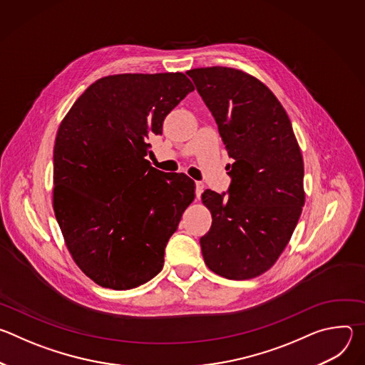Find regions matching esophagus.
Wrapping results in <instances>:
<instances>
[{"instance_id": "34e87169", "label": "esophagus", "mask_w": 365, "mask_h": 365, "mask_svg": "<svg viewBox=\"0 0 365 365\" xmlns=\"http://www.w3.org/2000/svg\"><path fill=\"white\" fill-rule=\"evenodd\" d=\"M195 186H196V189H195V190H196V197L199 199L200 195H202V192H203V189H205V185H203L202 182H196Z\"/></svg>"}]
</instances>
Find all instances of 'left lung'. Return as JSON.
Segmentation results:
<instances>
[{
	"label": "left lung",
	"instance_id": "8db88e82",
	"mask_svg": "<svg viewBox=\"0 0 365 365\" xmlns=\"http://www.w3.org/2000/svg\"><path fill=\"white\" fill-rule=\"evenodd\" d=\"M212 113L228 155L230 196L207 189L212 225L205 264L231 280L266 273L286 248L304 205L303 159L287 113L257 78L224 66L186 72Z\"/></svg>",
	"mask_w": 365,
	"mask_h": 365
}]
</instances>
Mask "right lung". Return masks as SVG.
Returning <instances> with one entry per match:
<instances>
[{"instance_id":"1","label":"right lung","mask_w":365,"mask_h":365,"mask_svg":"<svg viewBox=\"0 0 365 365\" xmlns=\"http://www.w3.org/2000/svg\"><path fill=\"white\" fill-rule=\"evenodd\" d=\"M195 89L176 73L98 79L62 120L53 150V211L78 267L128 290L163 269L165 248L193 200V182L145 159L148 138Z\"/></svg>"}]
</instances>
